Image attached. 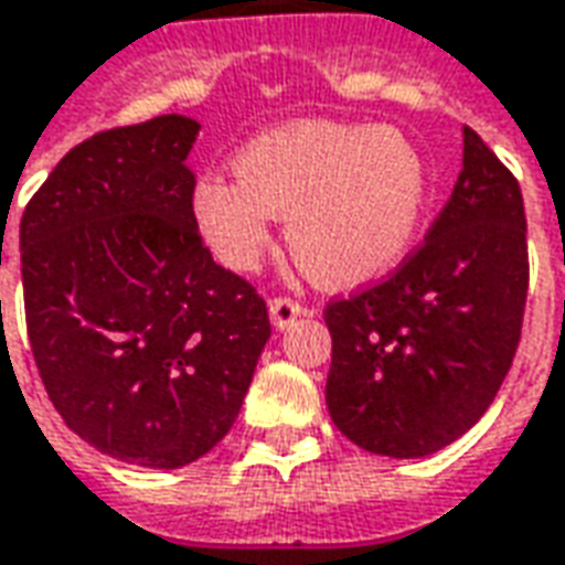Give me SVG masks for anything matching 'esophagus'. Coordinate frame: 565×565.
<instances>
[{
  "mask_svg": "<svg viewBox=\"0 0 565 565\" xmlns=\"http://www.w3.org/2000/svg\"><path fill=\"white\" fill-rule=\"evenodd\" d=\"M269 315L275 327H290L302 315V306L296 299H290V296H275L269 302Z\"/></svg>",
  "mask_w": 565,
  "mask_h": 565,
  "instance_id": "esophagus-1",
  "label": "esophagus"
}]
</instances>
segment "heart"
<instances>
[{
    "mask_svg": "<svg viewBox=\"0 0 565 565\" xmlns=\"http://www.w3.org/2000/svg\"><path fill=\"white\" fill-rule=\"evenodd\" d=\"M428 207V168L397 128L299 121L259 134L238 171H211L192 192V216L216 259L254 269L287 220L302 271L354 287L401 263Z\"/></svg>",
    "mask_w": 565,
    "mask_h": 565,
    "instance_id": "heart-1",
    "label": "heart"
}]
</instances>
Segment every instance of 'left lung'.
<instances>
[{
    "label": "left lung",
    "instance_id": "1",
    "mask_svg": "<svg viewBox=\"0 0 565 565\" xmlns=\"http://www.w3.org/2000/svg\"><path fill=\"white\" fill-rule=\"evenodd\" d=\"M530 290L520 183L465 128L452 195L388 278L333 296L327 406L366 452L416 459L468 431L511 370Z\"/></svg>",
    "mask_w": 565,
    "mask_h": 565
}]
</instances>
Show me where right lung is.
Listing matches in <instances>:
<instances>
[{"label":"right lung","instance_id":"right-lung-1","mask_svg":"<svg viewBox=\"0 0 565 565\" xmlns=\"http://www.w3.org/2000/svg\"><path fill=\"white\" fill-rule=\"evenodd\" d=\"M199 128L159 116L94 134L21 216L26 337L51 404L90 447L143 468L226 437L271 333L266 299L216 266L192 216Z\"/></svg>","mask_w":565,"mask_h":565}]
</instances>
